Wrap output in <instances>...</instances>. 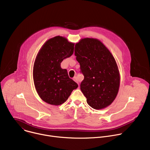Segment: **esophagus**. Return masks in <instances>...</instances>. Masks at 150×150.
<instances>
[{"label": "esophagus", "instance_id": "34e87169", "mask_svg": "<svg viewBox=\"0 0 150 150\" xmlns=\"http://www.w3.org/2000/svg\"><path fill=\"white\" fill-rule=\"evenodd\" d=\"M73 79H74L76 82H77V83H78V84H79V82H78V79L77 76H75V77H74Z\"/></svg>", "mask_w": 150, "mask_h": 150}]
</instances>
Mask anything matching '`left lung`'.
<instances>
[{
    "label": "left lung",
    "mask_w": 150,
    "mask_h": 150,
    "mask_svg": "<svg viewBox=\"0 0 150 150\" xmlns=\"http://www.w3.org/2000/svg\"><path fill=\"white\" fill-rule=\"evenodd\" d=\"M75 55L84 76L80 88L88 104L97 110L110 105L120 85L119 71L110 52L98 39L85 38L75 44Z\"/></svg>",
    "instance_id": "left-lung-1"
}]
</instances>
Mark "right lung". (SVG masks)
<instances>
[{
  "label": "right lung",
  "instance_id": "obj_1",
  "mask_svg": "<svg viewBox=\"0 0 150 150\" xmlns=\"http://www.w3.org/2000/svg\"><path fill=\"white\" fill-rule=\"evenodd\" d=\"M74 43L63 37L48 40L39 50L33 67V79L40 97L48 104L59 105L65 103L78 84L71 79L60 63L72 56Z\"/></svg>",
  "mask_w": 150,
  "mask_h": 150
}]
</instances>
